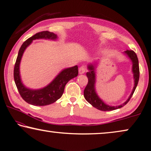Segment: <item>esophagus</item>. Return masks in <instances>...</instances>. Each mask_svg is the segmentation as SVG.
Masks as SVG:
<instances>
[{"label": "esophagus", "instance_id": "34e87169", "mask_svg": "<svg viewBox=\"0 0 151 151\" xmlns=\"http://www.w3.org/2000/svg\"><path fill=\"white\" fill-rule=\"evenodd\" d=\"M86 66L82 65V66H81L80 68H79V73H80V74H83L86 72Z\"/></svg>", "mask_w": 151, "mask_h": 151}]
</instances>
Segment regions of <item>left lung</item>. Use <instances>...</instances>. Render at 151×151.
Instances as JSON below:
<instances>
[{
	"mask_svg": "<svg viewBox=\"0 0 151 151\" xmlns=\"http://www.w3.org/2000/svg\"><path fill=\"white\" fill-rule=\"evenodd\" d=\"M125 54L130 58L133 63V67H132V71L133 73L134 77V87L132 91L130 96L129 97L127 100L124 103L118 106H110L109 105L105 104L102 100L99 98L97 96L95 88V84H96V71H95V65L93 64H89L88 68L89 70L88 72L86 73V76L88 78V85L86 87L83 91L84 97L86 99V101L89 103L92 106L96 107V109L104 111H108L115 110L119 108L123 107L129 101V100L131 98L134 93V91L137 86V84L139 80V60L137 55L135 52L133 50H126L125 51Z\"/></svg>",
	"mask_w": 151,
	"mask_h": 151,
	"instance_id": "1",
	"label": "left lung"
}]
</instances>
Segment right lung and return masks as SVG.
Listing matches in <instances>:
<instances>
[{"mask_svg": "<svg viewBox=\"0 0 151 151\" xmlns=\"http://www.w3.org/2000/svg\"><path fill=\"white\" fill-rule=\"evenodd\" d=\"M57 38L56 34L48 31H42L36 33L35 35L30 37L24 42L18 52L14 68V79L20 96L29 104L35 106H44L56 101L62 97L66 83L72 78L77 77L78 75V65L64 69L58 74L51 83L44 88L39 89H30L27 88L23 85L21 81L20 63L23 53L26 47L32 42L34 40H55Z\"/></svg>", "mask_w": 151, "mask_h": 151, "instance_id": "right-lung-1", "label": "right lung"}]
</instances>
